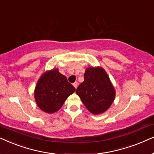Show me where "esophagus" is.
I'll return each instance as SVG.
<instances>
[{"label":"esophagus","instance_id":"obj_1","mask_svg":"<svg viewBox=\"0 0 154 154\" xmlns=\"http://www.w3.org/2000/svg\"><path fill=\"white\" fill-rule=\"evenodd\" d=\"M73 86H74V87H75V89H77V86H78V83H77V82H75V83H73Z\"/></svg>","mask_w":154,"mask_h":154}]
</instances>
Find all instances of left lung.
<instances>
[{
  "label": "left lung",
  "instance_id": "left-lung-1",
  "mask_svg": "<svg viewBox=\"0 0 154 154\" xmlns=\"http://www.w3.org/2000/svg\"><path fill=\"white\" fill-rule=\"evenodd\" d=\"M76 93L88 110L93 114L105 112L114 101L116 92L109 77L101 67H89L85 81L78 86Z\"/></svg>",
  "mask_w": 154,
  "mask_h": 154
}]
</instances>
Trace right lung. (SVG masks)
<instances>
[{
  "instance_id": "add662e5",
  "label": "right lung",
  "mask_w": 154,
  "mask_h": 154,
  "mask_svg": "<svg viewBox=\"0 0 154 154\" xmlns=\"http://www.w3.org/2000/svg\"><path fill=\"white\" fill-rule=\"evenodd\" d=\"M75 88L58 69L46 72L38 79L34 97L38 107L47 113L58 111Z\"/></svg>"
}]
</instances>
